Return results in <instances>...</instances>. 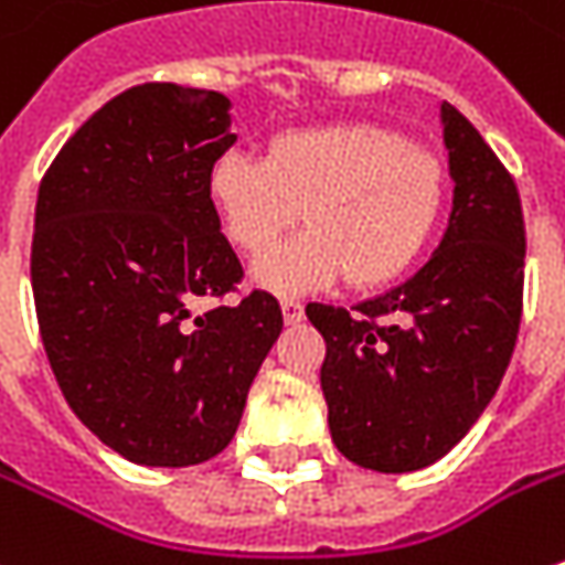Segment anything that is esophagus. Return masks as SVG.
Returning <instances> with one entry per match:
<instances>
[{"instance_id":"1","label":"esophagus","mask_w":565,"mask_h":565,"mask_svg":"<svg viewBox=\"0 0 565 565\" xmlns=\"http://www.w3.org/2000/svg\"><path fill=\"white\" fill-rule=\"evenodd\" d=\"M281 312H284V322H287V326H297V322H303V303H300V300H281Z\"/></svg>"}]
</instances>
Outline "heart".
<instances>
[{"label":"heart","mask_w":565,"mask_h":565,"mask_svg":"<svg viewBox=\"0 0 565 565\" xmlns=\"http://www.w3.org/2000/svg\"><path fill=\"white\" fill-rule=\"evenodd\" d=\"M209 199L221 231L258 258L299 220L310 231L256 265L275 294L322 290L348 275L354 287L402 278L436 234L446 170L436 154L376 122L290 129L265 160L227 151L211 163Z\"/></svg>","instance_id":"1"}]
</instances>
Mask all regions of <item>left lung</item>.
Returning a JSON list of instances; mask_svg holds the SVG:
<instances>
[{"mask_svg": "<svg viewBox=\"0 0 565 565\" xmlns=\"http://www.w3.org/2000/svg\"><path fill=\"white\" fill-rule=\"evenodd\" d=\"M455 180L449 227L411 281L348 312L309 303L326 338L331 439L360 468H427L475 427L515 351L525 287V217L503 160L443 104Z\"/></svg>", "mask_w": 565, "mask_h": 565, "instance_id": "obj_1", "label": "left lung"}]
</instances>
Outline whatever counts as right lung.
Returning <instances> with one entry per match:
<instances>
[{
  "instance_id": "right-lung-1",
  "label": "right lung",
  "mask_w": 565,
  "mask_h": 565,
  "mask_svg": "<svg viewBox=\"0 0 565 565\" xmlns=\"http://www.w3.org/2000/svg\"><path fill=\"white\" fill-rule=\"evenodd\" d=\"M217 90L148 82L116 94L43 173L31 284L43 351L75 417L151 468L209 461L234 439L284 329L278 300L224 303L243 265L209 170L236 136ZM199 299H221L195 313Z\"/></svg>"
}]
</instances>
